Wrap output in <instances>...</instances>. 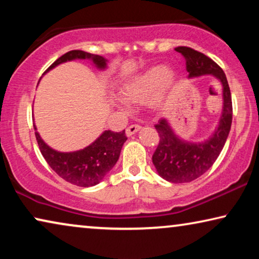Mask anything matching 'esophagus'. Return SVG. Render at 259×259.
Returning a JSON list of instances; mask_svg holds the SVG:
<instances>
[{"label": "esophagus", "instance_id": "esophagus-1", "mask_svg": "<svg viewBox=\"0 0 259 259\" xmlns=\"http://www.w3.org/2000/svg\"><path fill=\"white\" fill-rule=\"evenodd\" d=\"M140 130H141V126H139V125H132V126L127 127V130H126V136H127V137L133 136L134 133H137L138 131H140Z\"/></svg>", "mask_w": 259, "mask_h": 259}]
</instances>
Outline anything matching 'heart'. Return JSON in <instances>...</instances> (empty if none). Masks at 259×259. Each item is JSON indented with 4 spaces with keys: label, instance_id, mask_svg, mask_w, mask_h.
<instances>
[{
    "label": "heart",
    "instance_id": "obj_1",
    "mask_svg": "<svg viewBox=\"0 0 259 259\" xmlns=\"http://www.w3.org/2000/svg\"><path fill=\"white\" fill-rule=\"evenodd\" d=\"M178 74L169 70L165 65H155L144 72L138 73L120 87L119 93L126 102L143 104L152 99L155 107L165 105L169 92L175 90L178 83ZM119 107H123V102H116Z\"/></svg>",
    "mask_w": 259,
    "mask_h": 259
}]
</instances>
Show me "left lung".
Wrapping results in <instances>:
<instances>
[{"instance_id":"1","label":"left lung","mask_w":259,"mask_h":259,"mask_svg":"<svg viewBox=\"0 0 259 259\" xmlns=\"http://www.w3.org/2000/svg\"><path fill=\"white\" fill-rule=\"evenodd\" d=\"M186 60L187 79L211 75L222 84V113L217 126L206 139L193 141L183 139L173 130L168 119L162 118L157 125L159 145L152 161L158 175L169 183H190L203 176L217 160L228 139L232 122V101L225 73L206 55L189 47H178Z\"/></svg>"}]
</instances>
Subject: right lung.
<instances>
[{
    "label": "right lung",
    "instance_id": "1",
    "mask_svg": "<svg viewBox=\"0 0 259 259\" xmlns=\"http://www.w3.org/2000/svg\"><path fill=\"white\" fill-rule=\"evenodd\" d=\"M74 60H88L99 70L107 69L108 60L104 56L91 54L83 51H72L59 58L49 68L54 69L61 63L74 61ZM34 128L36 126L34 125ZM38 147L48 165L66 182L81 187L98 185L102 182L106 175L114 167L120 157V152L127 140L125 131L112 132L104 131L93 143L83 147L82 150L73 152H60L52 148L45 143L40 133L35 132Z\"/></svg>",
    "mask_w": 259,
    "mask_h": 259
}]
</instances>
